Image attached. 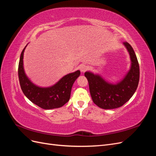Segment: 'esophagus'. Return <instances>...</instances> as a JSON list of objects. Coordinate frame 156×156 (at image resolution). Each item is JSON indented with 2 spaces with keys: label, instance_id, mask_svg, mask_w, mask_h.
I'll use <instances>...</instances> for the list:
<instances>
[{
  "label": "esophagus",
  "instance_id": "1",
  "mask_svg": "<svg viewBox=\"0 0 156 156\" xmlns=\"http://www.w3.org/2000/svg\"><path fill=\"white\" fill-rule=\"evenodd\" d=\"M79 69H80V70H81V72L84 73V72H86L87 69H88V67L86 65L82 64V65H81V66H79Z\"/></svg>",
  "mask_w": 156,
  "mask_h": 156
}]
</instances>
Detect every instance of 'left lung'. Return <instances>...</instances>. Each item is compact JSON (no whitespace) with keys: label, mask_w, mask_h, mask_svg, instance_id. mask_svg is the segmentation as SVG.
I'll return each mask as SVG.
<instances>
[{"label":"left lung","mask_w":156,"mask_h":156,"mask_svg":"<svg viewBox=\"0 0 156 156\" xmlns=\"http://www.w3.org/2000/svg\"><path fill=\"white\" fill-rule=\"evenodd\" d=\"M123 45L129 53L131 66L120 81L111 83L99 74H94L90 71L84 73L92 101L103 109H112L122 106L133 96L138 87L140 72L137 58L129 44L124 42Z\"/></svg>","instance_id":"1"}]
</instances>
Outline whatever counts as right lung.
<instances>
[{"mask_svg":"<svg viewBox=\"0 0 156 156\" xmlns=\"http://www.w3.org/2000/svg\"><path fill=\"white\" fill-rule=\"evenodd\" d=\"M27 45L21 52L18 67L19 79L23 94L30 101L44 109L62 107L69 101L73 84L81 72L77 70L66 75L57 83L49 87L36 85L27 77L23 66V56Z\"/></svg>","mask_w":156,"mask_h":156,"instance_id":"obj_1","label":"right lung"}]
</instances>
